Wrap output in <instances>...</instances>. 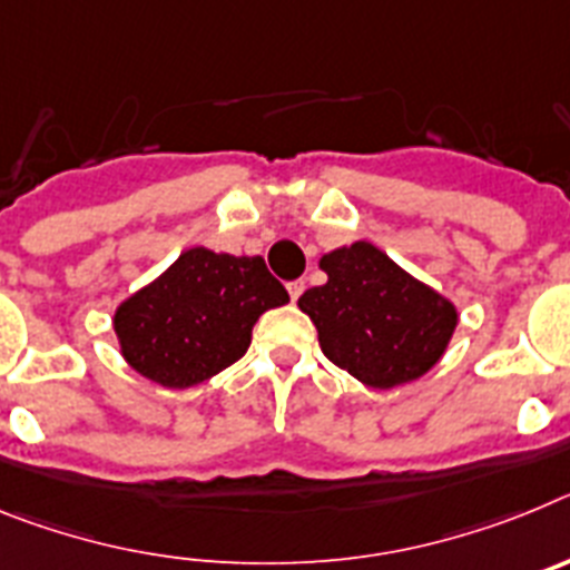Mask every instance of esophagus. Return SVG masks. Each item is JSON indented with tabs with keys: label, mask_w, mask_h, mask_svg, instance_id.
Wrapping results in <instances>:
<instances>
[{
	"label": "esophagus",
	"mask_w": 570,
	"mask_h": 570,
	"mask_svg": "<svg viewBox=\"0 0 570 570\" xmlns=\"http://www.w3.org/2000/svg\"><path fill=\"white\" fill-rule=\"evenodd\" d=\"M302 291H305V279H294V282H288V294H291V299H299L302 296Z\"/></svg>",
	"instance_id": "1"
}]
</instances>
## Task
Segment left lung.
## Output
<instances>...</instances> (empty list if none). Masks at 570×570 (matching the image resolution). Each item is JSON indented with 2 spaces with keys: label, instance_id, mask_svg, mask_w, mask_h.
Returning a JSON list of instances; mask_svg holds the SVG:
<instances>
[{
  "label": "left lung",
  "instance_id": "8db88e82",
  "mask_svg": "<svg viewBox=\"0 0 570 570\" xmlns=\"http://www.w3.org/2000/svg\"><path fill=\"white\" fill-rule=\"evenodd\" d=\"M325 285L305 291L299 308L320 334L322 354L371 387L420 380L445 354L456 308L416 282L371 242L322 256Z\"/></svg>",
  "mask_w": 570,
  "mask_h": 570
}]
</instances>
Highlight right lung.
<instances>
[{
    "mask_svg": "<svg viewBox=\"0 0 570 570\" xmlns=\"http://www.w3.org/2000/svg\"><path fill=\"white\" fill-rule=\"evenodd\" d=\"M285 302L288 291L262 256L190 248L119 305L114 328L134 371L165 387H190L234 365L254 322Z\"/></svg>",
    "mask_w": 570,
    "mask_h": 570,
    "instance_id": "add662e5",
    "label": "right lung"
}]
</instances>
